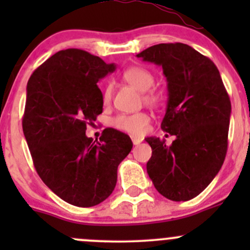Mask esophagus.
Masks as SVG:
<instances>
[{"label": "esophagus", "mask_w": 250, "mask_h": 250, "mask_svg": "<svg viewBox=\"0 0 250 250\" xmlns=\"http://www.w3.org/2000/svg\"><path fill=\"white\" fill-rule=\"evenodd\" d=\"M132 141H133V144H134V145H139L141 141H143V139H141V138H139V137H132Z\"/></svg>", "instance_id": "esophagus-1"}]
</instances>
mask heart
Returning a JSON list of instances; mask_svg holds the SVG:
<instances>
[{"instance_id":"heart-1","label":"heart","mask_w":250,"mask_h":250,"mask_svg":"<svg viewBox=\"0 0 250 250\" xmlns=\"http://www.w3.org/2000/svg\"><path fill=\"white\" fill-rule=\"evenodd\" d=\"M123 80L139 92H144L143 99L146 104H157L160 98L155 92L150 90L155 84V76L152 75V72L148 71L145 67L132 66L125 70ZM112 92L113 85L111 83H107L104 88V92H103V102L105 105L110 104L111 99H112ZM148 122H150V117L145 112L121 113L113 118L112 125L117 129L129 133V134L140 135L145 132Z\"/></svg>"}]
</instances>
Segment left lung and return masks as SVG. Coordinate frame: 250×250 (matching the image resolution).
I'll return each mask as SVG.
<instances>
[{"label":"left lung","mask_w":250,"mask_h":250,"mask_svg":"<svg viewBox=\"0 0 250 250\" xmlns=\"http://www.w3.org/2000/svg\"><path fill=\"white\" fill-rule=\"evenodd\" d=\"M137 57L162 66L168 103L161 128L175 135L170 146L146 138L152 148L147 174L166 198L188 201L211 183L225 160L230 98L215 64L188 44H155Z\"/></svg>","instance_id":"1"}]
</instances>
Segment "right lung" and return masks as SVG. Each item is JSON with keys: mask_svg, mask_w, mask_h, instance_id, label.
Returning <instances> with one entry per match:
<instances>
[{"mask_svg": "<svg viewBox=\"0 0 250 250\" xmlns=\"http://www.w3.org/2000/svg\"><path fill=\"white\" fill-rule=\"evenodd\" d=\"M116 70L76 48L60 50L29 78L22 132L36 172L65 202L93 207L112 193L117 168L133 147L130 138L106 128L100 141L85 135L103 112L98 82Z\"/></svg>", "mask_w": 250, "mask_h": 250, "instance_id": "right-lung-1", "label": "right lung"}]
</instances>
